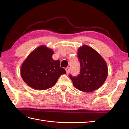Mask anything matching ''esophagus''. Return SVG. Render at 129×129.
Listing matches in <instances>:
<instances>
[{
	"instance_id": "1",
	"label": "esophagus",
	"mask_w": 129,
	"mask_h": 129,
	"mask_svg": "<svg viewBox=\"0 0 129 129\" xmlns=\"http://www.w3.org/2000/svg\"><path fill=\"white\" fill-rule=\"evenodd\" d=\"M65 70H66V73H67V74H69V72H70V68L69 67H66Z\"/></svg>"
}]
</instances>
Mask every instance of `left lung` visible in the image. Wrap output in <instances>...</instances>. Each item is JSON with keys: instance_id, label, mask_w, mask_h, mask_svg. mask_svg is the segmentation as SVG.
Masks as SVG:
<instances>
[{"instance_id": "left-lung-1", "label": "left lung", "mask_w": 129, "mask_h": 129, "mask_svg": "<svg viewBox=\"0 0 129 129\" xmlns=\"http://www.w3.org/2000/svg\"><path fill=\"white\" fill-rule=\"evenodd\" d=\"M77 58L80 63V74L76 76L69 75L73 85L81 91L96 90L107 77L108 68L105 61L96 50L87 45L78 50Z\"/></svg>"}]
</instances>
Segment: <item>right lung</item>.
<instances>
[{
  "instance_id": "obj_1",
  "label": "right lung",
  "mask_w": 129,
  "mask_h": 129,
  "mask_svg": "<svg viewBox=\"0 0 129 129\" xmlns=\"http://www.w3.org/2000/svg\"><path fill=\"white\" fill-rule=\"evenodd\" d=\"M54 52L45 46H40L27 57L21 68V75L26 84L33 89L43 90L52 87L65 69L60 61L52 58Z\"/></svg>"
}]
</instances>
